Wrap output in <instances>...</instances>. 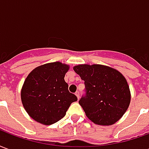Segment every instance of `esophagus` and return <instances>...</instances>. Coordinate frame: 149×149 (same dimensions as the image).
Segmentation results:
<instances>
[{
	"mask_svg": "<svg viewBox=\"0 0 149 149\" xmlns=\"http://www.w3.org/2000/svg\"><path fill=\"white\" fill-rule=\"evenodd\" d=\"M76 96H77L78 99H79V98H80V93H79V92H77V93H76Z\"/></svg>",
	"mask_w": 149,
	"mask_h": 149,
	"instance_id": "obj_1",
	"label": "esophagus"
}]
</instances>
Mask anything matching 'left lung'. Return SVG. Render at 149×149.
<instances>
[{
	"mask_svg": "<svg viewBox=\"0 0 149 149\" xmlns=\"http://www.w3.org/2000/svg\"><path fill=\"white\" fill-rule=\"evenodd\" d=\"M73 69L84 81V94L79 104L88 118L99 125H112L119 120L131 99L124 76L101 65H80Z\"/></svg>",
	"mask_w": 149,
	"mask_h": 149,
	"instance_id": "1",
	"label": "left lung"
}]
</instances>
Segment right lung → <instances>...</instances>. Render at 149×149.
Masks as SVG:
<instances>
[{
  "mask_svg": "<svg viewBox=\"0 0 149 149\" xmlns=\"http://www.w3.org/2000/svg\"><path fill=\"white\" fill-rule=\"evenodd\" d=\"M68 68L60 62L45 64L33 69L25 79L21 101L36 121L46 125L59 121L70 104L77 100L64 79Z\"/></svg>",
  "mask_w": 149,
  "mask_h": 149,
  "instance_id": "1",
  "label": "right lung"
}]
</instances>
